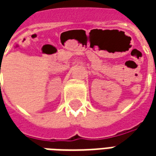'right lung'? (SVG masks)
Here are the masks:
<instances>
[{
  "label": "right lung",
  "instance_id": "1",
  "mask_svg": "<svg viewBox=\"0 0 156 156\" xmlns=\"http://www.w3.org/2000/svg\"><path fill=\"white\" fill-rule=\"evenodd\" d=\"M0 73H1V70H0Z\"/></svg>",
  "mask_w": 156,
  "mask_h": 156
}]
</instances>
